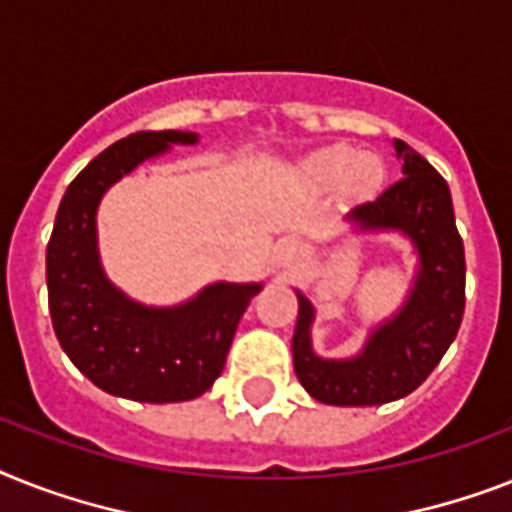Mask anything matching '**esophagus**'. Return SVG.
I'll use <instances>...</instances> for the list:
<instances>
[{"instance_id":"esophagus-1","label":"esophagus","mask_w":512,"mask_h":512,"mask_svg":"<svg viewBox=\"0 0 512 512\" xmlns=\"http://www.w3.org/2000/svg\"><path fill=\"white\" fill-rule=\"evenodd\" d=\"M294 252H297V249H294L292 244H281V257H286V260H289V257H292Z\"/></svg>"}]
</instances>
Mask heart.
Returning <instances> with one entry per match:
<instances>
[{"instance_id":"b5f03b06","label":"heart","mask_w":512,"mask_h":512,"mask_svg":"<svg viewBox=\"0 0 512 512\" xmlns=\"http://www.w3.org/2000/svg\"><path fill=\"white\" fill-rule=\"evenodd\" d=\"M313 170L323 181H342V178L352 176L355 184H363L368 178V162L357 160L355 152L342 147L326 149L313 160Z\"/></svg>"}]
</instances>
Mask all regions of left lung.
<instances>
[{
	"label": "left lung",
	"instance_id": "1",
	"mask_svg": "<svg viewBox=\"0 0 512 512\" xmlns=\"http://www.w3.org/2000/svg\"><path fill=\"white\" fill-rule=\"evenodd\" d=\"M402 178L350 218L363 228H397L413 239L421 270L400 315L373 331L355 360H321L310 347L313 305L302 294L292 355L310 397L326 405H384L415 392L458 336L465 310V252L455 226L450 186L429 160L394 141Z\"/></svg>",
	"mask_w": 512,
	"mask_h": 512
}]
</instances>
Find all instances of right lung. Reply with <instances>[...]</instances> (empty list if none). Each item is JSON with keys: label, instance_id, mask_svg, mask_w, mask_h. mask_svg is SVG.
<instances>
[{"label": "right lung", "instance_id": "1", "mask_svg": "<svg viewBox=\"0 0 512 512\" xmlns=\"http://www.w3.org/2000/svg\"><path fill=\"white\" fill-rule=\"evenodd\" d=\"M189 131H139L86 165L68 186L47 244L49 313L57 342L91 384L136 402L194 400L226 365L239 318L260 284H213L173 310L141 307L99 268L94 215L107 186Z\"/></svg>", "mask_w": 512, "mask_h": 512}]
</instances>
